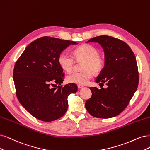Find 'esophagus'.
Wrapping results in <instances>:
<instances>
[{"label":"esophagus","instance_id":"esophagus-1","mask_svg":"<svg viewBox=\"0 0 150 150\" xmlns=\"http://www.w3.org/2000/svg\"><path fill=\"white\" fill-rule=\"evenodd\" d=\"M83 87V85H78V88H79V89H81V88H82Z\"/></svg>","mask_w":150,"mask_h":150}]
</instances>
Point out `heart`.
<instances>
[{
	"instance_id": "b5f03b06",
	"label": "heart",
	"mask_w": 150,
	"mask_h": 150,
	"mask_svg": "<svg viewBox=\"0 0 150 150\" xmlns=\"http://www.w3.org/2000/svg\"><path fill=\"white\" fill-rule=\"evenodd\" d=\"M98 50L93 46L82 45L75 49L73 55L66 52L61 53L58 58L60 66L66 71L70 72L74 69V58L77 60H84L81 71H76L69 74L66 81L70 83L80 85L87 84L93 77V71L97 74L100 71L104 66V60L99 55Z\"/></svg>"
}]
</instances>
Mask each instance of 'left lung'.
<instances>
[{
    "mask_svg": "<svg viewBox=\"0 0 150 150\" xmlns=\"http://www.w3.org/2000/svg\"><path fill=\"white\" fill-rule=\"evenodd\" d=\"M86 42L100 44L104 52V66L95 81L106 88L90 87L91 98L86 101L87 111L93 117L111 118L125 109L139 81L135 55L125 42L109 36L93 38Z\"/></svg>",
    "mask_w": 150,
    "mask_h": 150,
    "instance_id": "obj_1",
    "label": "left lung"
}]
</instances>
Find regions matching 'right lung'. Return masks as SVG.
<instances>
[{
    "instance_id": "1",
    "label": "right lung",
    "mask_w": 150,
    "mask_h": 150,
    "mask_svg": "<svg viewBox=\"0 0 150 150\" xmlns=\"http://www.w3.org/2000/svg\"><path fill=\"white\" fill-rule=\"evenodd\" d=\"M77 44L56 38L41 37L31 42L16 62L13 74L16 95L33 117L51 122L62 117L67 112V98L77 91L76 85L57 88L51 85L54 83L60 85L64 81V73L58 62L59 55L70 45Z\"/></svg>"
}]
</instances>
